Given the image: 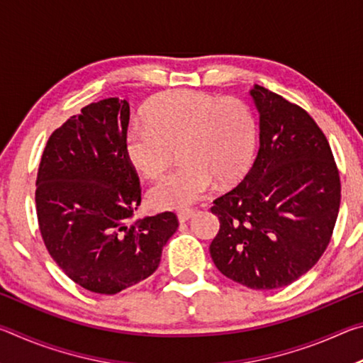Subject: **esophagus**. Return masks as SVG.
<instances>
[{
	"label": "esophagus",
	"instance_id": "obj_1",
	"mask_svg": "<svg viewBox=\"0 0 363 363\" xmlns=\"http://www.w3.org/2000/svg\"><path fill=\"white\" fill-rule=\"evenodd\" d=\"M194 213L195 211L192 210V208H184V210L177 211V219H179V223H186V220H189L194 216Z\"/></svg>",
	"mask_w": 363,
	"mask_h": 363
}]
</instances>
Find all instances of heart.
Instances as JSON below:
<instances>
[{
  "mask_svg": "<svg viewBox=\"0 0 363 363\" xmlns=\"http://www.w3.org/2000/svg\"><path fill=\"white\" fill-rule=\"evenodd\" d=\"M257 120L247 104L205 91L176 89L157 97L145 121L130 128L125 149L133 167L157 179L181 150L182 164L150 190L157 208H184L203 199L214 179L230 182L253 162Z\"/></svg>",
  "mask_w": 363,
  "mask_h": 363,
  "instance_id": "1",
  "label": "heart"
}]
</instances>
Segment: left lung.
<instances>
[{
  "label": "left lung",
  "mask_w": 363,
  "mask_h": 363,
  "mask_svg": "<svg viewBox=\"0 0 363 363\" xmlns=\"http://www.w3.org/2000/svg\"><path fill=\"white\" fill-rule=\"evenodd\" d=\"M259 150L238 186L213 201L220 274L251 290L293 284L327 250L341 201L330 144L312 116L259 84Z\"/></svg>",
  "instance_id": "1"
}]
</instances>
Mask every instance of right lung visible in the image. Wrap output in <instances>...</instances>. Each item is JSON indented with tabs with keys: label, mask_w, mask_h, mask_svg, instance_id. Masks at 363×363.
I'll use <instances>...</instances> for the list:
<instances>
[{
	"label": "right lung",
	"mask_w": 363,
	"mask_h": 363,
	"mask_svg": "<svg viewBox=\"0 0 363 363\" xmlns=\"http://www.w3.org/2000/svg\"><path fill=\"white\" fill-rule=\"evenodd\" d=\"M130 104L108 97L82 108L48 139L36 177V216L49 255L75 284L115 294L155 272L177 218L130 224L140 205L126 155Z\"/></svg>",
	"instance_id": "add662e5"
}]
</instances>
